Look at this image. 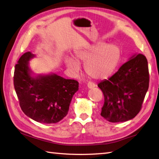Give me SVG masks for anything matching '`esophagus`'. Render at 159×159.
<instances>
[{
	"mask_svg": "<svg viewBox=\"0 0 159 159\" xmlns=\"http://www.w3.org/2000/svg\"><path fill=\"white\" fill-rule=\"evenodd\" d=\"M87 86H88V88H93L96 86V85H95L94 83H93V82H89L88 83Z\"/></svg>",
	"mask_w": 159,
	"mask_h": 159,
	"instance_id": "34e87169",
	"label": "esophagus"
}]
</instances>
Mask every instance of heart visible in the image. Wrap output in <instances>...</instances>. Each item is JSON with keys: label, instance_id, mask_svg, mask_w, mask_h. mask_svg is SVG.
<instances>
[{"label": "heart", "instance_id": "1", "mask_svg": "<svg viewBox=\"0 0 159 159\" xmlns=\"http://www.w3.org/2000/svg\"><path fill=\"white\" fill-rule=\"evenodd\" d=\"M75 58L78 63L86 64L85 71L88 75L94 79H105L117 67L121 58V50L116 44L98 42L86 50L77 52ZM65 63L73 73H79L80 67L75 61L67 58Z\"/></svg>", "mask_w": 159, "mask_h": 159}]
</instances>
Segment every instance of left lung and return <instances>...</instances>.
<instances>
[{
	"label": "left lung",
	"instance_id": "8db88e82",
	"mask_svg": "<svg viewBox=\"0 0 159 159\" xmlns=\"http://www.w3.org/2000/svg\"><path fill=\"white\" fill-rule=\"evenodd\" d=\"M149 80L146 57L133 56L113 75L98 84L104 97L102 117L112 123L134 118L142 109Z\"/></svg>",
	"mask_w": 159,
	"mask_h": 159
}]
</instances>
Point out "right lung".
<instances>
[{
	"mask_svg": "<svg viewBox=\"0 0 159 159\" xmlns=\"http://www.w3.org/2000/svg\"><path fill=\"white\" fill-rule=\"evenodd\" d=\"M34 57L30 52H25L15 65L13 83L19 105L34 121L58 123L67 115L79 83L56 74L32 77L28 62Z\"/></svg>",
	"mask_w": 159,
	"mask_h": 159,
	"instance_id": "add662e5",
	"label": "right lung"
}]
</instances>
